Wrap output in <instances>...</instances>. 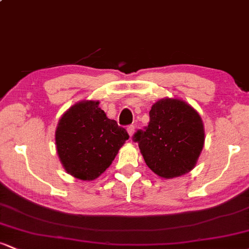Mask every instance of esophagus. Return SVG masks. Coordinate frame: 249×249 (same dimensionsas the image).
Wrapping results in <instances>:
<instances>
[{"mask_svg": "<svg viewBox=\"0 0 249 249\" xmlns=\"http://www.w3.org/2000/svg\"><path fill=\"white\" fill-rule=\"evenodd\" d=\"M127 132L131 137H132V134L134 132V125H130V126H127Z\"/></svg>", "mask_w": 249, "mask_h": 249, "instance_id": "34e87169", "label": "esophagus"}]
</instances>
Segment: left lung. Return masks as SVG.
<instances>
[{
  "mask_svg": "<svg viewBox=\"0 0 249 249\" xmlns=\"http://www.w3.org/2000/svg\"><path fill=\"white\" fill-rule=\"evenodd\" d=\"M132 139L147 166L161 178L171 179L196 166L204 147V124L186 102L165 98L152 105L148 125Z\"/></svg>",
  "mask_w": 249,
  "mask_h": 249,
  "instance_id": "1",
  "label": "left lung"
}]
</instances>
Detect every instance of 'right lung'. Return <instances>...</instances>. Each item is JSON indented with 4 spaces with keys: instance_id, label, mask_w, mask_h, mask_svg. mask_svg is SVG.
<instances>
[{
    "instance_id": "obj_1",
    "label": "right lung",
    "mask_w": 249,
    "mask_h": 249,
    "mask_svg": "<svg viewBox=\"0 0 249 249\" xmlns=\"http://www.w3.org/2000/svg\"><path fill=\"white\" fill-rule=\"evenodd\" d=\"M99 102H79L59 119L56 130L58 157L68 173L81 180L98 178L128 139L124 127L108 119Z\"/></svg>"
}]
</instances>
